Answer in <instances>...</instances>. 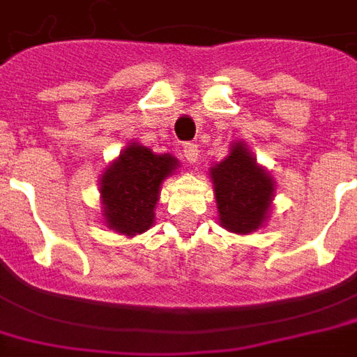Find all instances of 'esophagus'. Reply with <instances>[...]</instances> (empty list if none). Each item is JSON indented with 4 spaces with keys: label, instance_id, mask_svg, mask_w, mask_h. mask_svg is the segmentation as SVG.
Listing matches in <instances>:
<instances>
[{
    "label": "esophagus",
    "instance_id": "34e87169",
    "mask_svg": "<svg viewBox=\"0 0 357 357\" xmlns=\"http://www.w3.org/2000/svg\"><path fill=\"white\" fill-rule=\"evenodd\" d=\"M183 156H185V160L189 162V164H195L197 158H199V146L193 143H187L185 146H183Z\"/></svg>",
    "mask_w": 357,
    "mask_h": 357
}]
</instances>
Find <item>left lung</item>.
<instances>
[{
	"instance_id": "left-lung-1",
	"label": "left lung",
	"mask_w": 357,
	"mask_h": 357,
	"mask_svg": "<svg viewBox=\"0 0 357 357\" xmlns=\"http://www.w3.org/2000/svg\"><path fill=\"white\" fill-rule=\"evenodd\" d=\"M208 176L224 230L248 236L265 226L276 197V181L257 162L245 141H234L228 156L211 166Z\"/></svg>"
}]
</instances>
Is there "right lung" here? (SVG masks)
<instances>
[{
    "label": "right lung",
    "instance_id": "obj_1",
    "mask_svg": "<svg viewBox=\"0 0 357 357\" xmlns=\"http://www.w3.org/2000/svg\"><path fill=\"white\" fill-rule=\"evenodd\" d=\"M178 168L179 160L170 153L156 154L139 141H129L106 166L98 183L106 228L126 238L151 230L162 181Z\"/></svg>",
    "mask_w": 357,
    "mask_h": 357
}]
</instances>
